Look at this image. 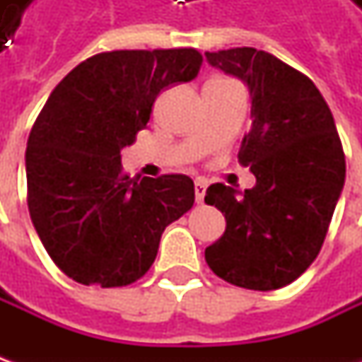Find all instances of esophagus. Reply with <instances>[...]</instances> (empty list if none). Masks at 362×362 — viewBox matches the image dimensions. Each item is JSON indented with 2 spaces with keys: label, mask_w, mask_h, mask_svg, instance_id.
<instances>
[{
  "label": "esophagus",
  "mask_w": 362,
  "mask_h": 362,
  "mask_svg": "<svg viewBox=\"0 0 362 362\" xmlns=\"http://www.w3.org/2000/svg\"><path fill=\"white\" fill-rule=\"evenodd\" d=\"M205 189H207V183H205L203 179H197V181H195V202L197 203H203Z\"/></svg>",
  "instance_id": "34e87169"
}]
</instances>
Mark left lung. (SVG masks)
Segmentation results:
<instances>
[{
  "instance_id": "left-lung-1",
  "label": "left lung",
  "mask_w": 362,
  "mask_h": 362,
  "mask_svg": "<svg viewBox=\"0 0 362 362\" xmlns=\"http://www.w3.org/2000/svg\"><path fill=\"white\" fill-rule=\"evenodd\" d=\"M252 98V129L240 160L256 185L216 183L205 203L226 216V233L205 250L216 276L247 290H278L313 264L344 187V153L327 100L310 78L256 48L205 52Z\"/></svg>"
}]
</instances>
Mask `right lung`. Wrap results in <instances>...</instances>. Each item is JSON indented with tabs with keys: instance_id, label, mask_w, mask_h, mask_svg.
<instances>
[{
	"instance_id": "add662e5",
	"label": "right lung",
	"mask_w": 362,
	"mask_h": 362,
	"mask_svg": "<svg viewBox=\"0 0 362 362\" xmlns=\"http://www.w3.org/2000/svg\"><path fill=\"white\" fill-rule=\"evenodd\" d=\"M193 48L96 54L64 78L25 148L28 207L46 252L80 284H132L153 266L160 235L187 214V175L131 179L120 151L151 119L160 92L199 74Z\"/></svg>"
}]
</instances>
